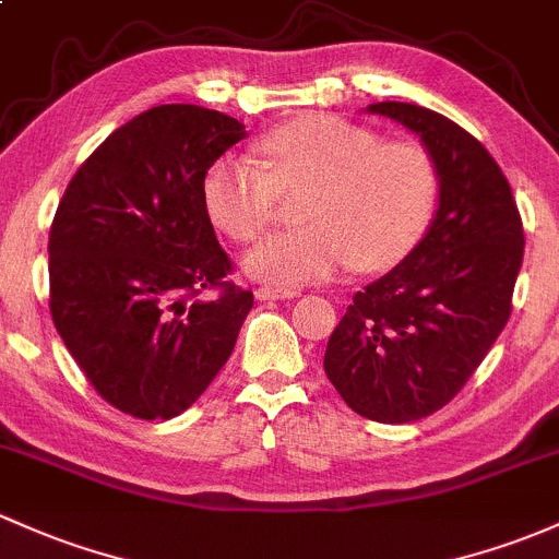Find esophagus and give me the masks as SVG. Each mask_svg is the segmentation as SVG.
Here are the masks:
<instances>
[{
    "label": "esophagus",
    "instance_id": "obj_1",
    "mask_svg": "<svg viewBox=\"0 0 559 559\" xmlns=\"http://www.w3.org/2000/svg\"><path fill=\"white\" fill-rule=\"evenodd\" d=\"M298 290L293 287H274V285H261L255 290L258 301H282V298H296Z\"/></svg>",
    "mask_w": 559,
    "mask_h": 559
}]
</instances>
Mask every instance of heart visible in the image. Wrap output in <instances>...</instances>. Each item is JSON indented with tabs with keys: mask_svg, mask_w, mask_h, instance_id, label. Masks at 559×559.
<instances>
[{
	"mask_svg": "<svg viewBox=\"0 0 559 559\" xmlns=\"http://www.w3.org/2000/svg\"><path fill=\"white\" fill-rule=\"evenodd\" d=\"M255 162L221 154L202 176V202L218 229L253 242L269 229L282 194L301 197L306 226L269 237L245 258L258 280L304 285L346 266L378 272L400 263L429 229L440 176L424 146L381 141L370 128L306 114L258 138Z\"/></svg>",
	"mask_w": 559,
	"mask_h": 559,
	"instance_id": "1",
	"label": "heart"
}]
</instances>
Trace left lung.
Segmentation results:
<instances>
[{
    "label": "left lung",
    "mask_w": 559,
    "mask_h": 559,
    "mask_svg": "<svg viewBox=\"0 0 559 559\" xmlns=\"http://www.w3.org/2000/svg\"><path fill=\"white\" fill-rule=\"evenodd\" d=\"M368 111L421 135L440 207L405 261L354 293L328 341L325 373L354 413L407 424L445 407L496 344L525 234L507 176L472 133L416 104Z\"/></svg>",
    "instance_id": "obj_1"
}]
</instances>
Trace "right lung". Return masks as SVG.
<instances>
[{
	"label": "right lung",
	"instance_id": "add662e5",
	"mask_svg": "<svg viewBox=\"0 0 559 559\" xmlns=\"http://www.w3.org/2000/svg\"><path fill=\"white\" fill-rule=\"evenodd\" d=\"M245 124L191 104L124 122L82 162L50 226V314L117 411L178 416L231 357L253 306L215 239L202 176Z\"/></svg>",
	"mask_w": 559,
	"mask_h": 559
}]
</instances>
